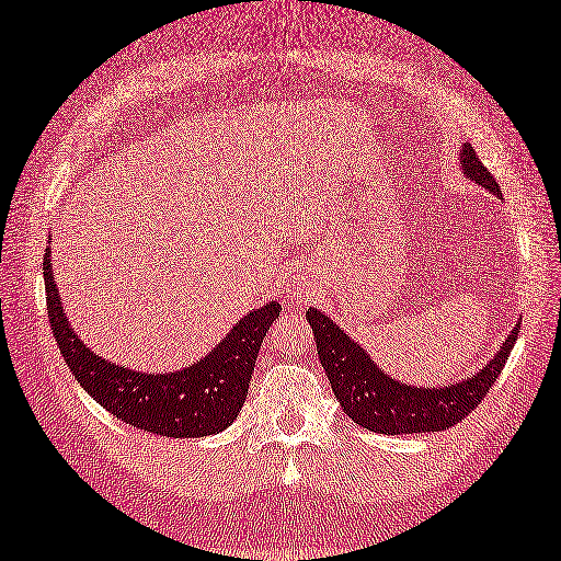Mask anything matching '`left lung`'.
<instances>
[{
    "label": "left lung",
    "mask_w": 561,
    "mask_h": 561,
    "mask_svg": "<svg viewBox=\"0 0 561 561\" xmlns=\"http://www.w3.org/2000/svg\"><path fill=\"white\" fill-rule=\"evenodd\" d=\"M460 159L467 179L482 184L494 196H501L499 184L482 164V159L477 157L472 145L462 147ZM305 317L312 327L319 360L324 365L331 390H334L344 414H348L353 424L375 433H385V436L443 431L460 424L486 397L491 385L496 382L520 329V324L513 327L506 344L470 380L426 390V387L402 385L392 380L390 375H385L377 368V363L370 360L368 353L356 341H351L348 334H344V329L334 324V319L324 317L314 307L307 310Z\"/></svg>",
    "instance_id": "8db88e82"
}]
</instances>
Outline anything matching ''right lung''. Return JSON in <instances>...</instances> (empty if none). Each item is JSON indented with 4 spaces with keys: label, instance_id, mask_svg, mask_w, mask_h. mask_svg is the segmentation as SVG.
<instances>
[{
    "label": "right lung",
    "instance_id": "right-lung-1",
    "mask_svg": "<svg viewBox=\"0 0 561 561\" xmlns=\"http://www.w3.org/2000/svg\"><path fill=\"white\" fill-rule=\"evenodd\" d=\"M43 278L53 336L77 382L125 424L167 438H203L232 424L244 407L266 331L280 314V305L268 302L239 319L210 356L193 363L191 368L147 375L118 368L77 339L55 288L50 249L43 256Z\"/></svg>",
    "mask_w": 561,
    "mask_h": 561
}]
</instances>
